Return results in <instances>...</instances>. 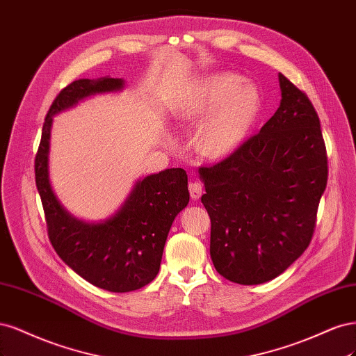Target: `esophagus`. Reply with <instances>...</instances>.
<instances>
[{
	"label": "esophagus",
	"instance_id": "esophagus-1",
	"mask_svg": "<svg viewBox=\"0 0 356 356\" xmlns=\"http://www.w3.org/2000/svg\"><path fill=\"white\" fill-rule=\"evenodd\" d=\"M204 192L202 188V183L201 181H191L189 183V193H191V198L192 200H198Z\"/></svg>",
	"mask_w": 356,
	"mask_h": 356
}]
</instances>
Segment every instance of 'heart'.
<instances>
[{"instance_id":"1","label":"heart","mask_w":356,"mask_h":356,"mask_svg":"<svg viewBox=\"0 0 356 356\" xmlns=\"http://www.w3.org/2000/svg\"><path fill=\"white\" fill-rule=\"evenodd\" d=\"M260 111V95L253 84L235 74H219L205 79L195 95L179 106L180 118L213 115L197 137V149L207 158H222L243 143Z\"/></svg>"}]
</instances>
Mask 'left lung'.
<instances>
[{
    "instance_id": "8db88e82",
    "label": "left lung",
    "mask_w": 356,
    "mask_h": 356,
    "mask_svg": "<svg viewBox=\"0 0 356 356\" xmlns=\"http://www.w3.org/2000/svg\"><path fill=\"white\" fill-rule=\"evenodd\" d=\"M278 76L281 105L273 117L231 155L200 168L213 265L241 285L277 278L303 254L328 179L312 102Z\"/></svg>"
}]
</instances>
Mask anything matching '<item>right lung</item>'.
Returning a JSON list of instances; mask_svg holds the SVG:
<instances>
[{
	"instance_id": "right-lung-1",
	"label": "right lung",
	"mask_w": 356,
	"mask_h": 356,
	"mask_svg": "<svg viewBox=\"0 0 356 356\" xmlns=\"http://www.w3.org/2000/svg\"><path fill=\"white\" fill-rule=\"evenodd\" d=\"M121 78L76 79L56 96L42 125L35 156V181L56 253L90 284L112 293L139 290L159 270L175 217L189 202L183 168H167L136 183L130 197L111 219L86 223L67 213L51 189L49 149L53 115L88 96L118 91Z\"/></svg>"
}]
</instances>
